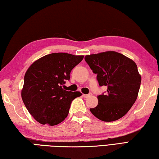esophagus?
<instances>
[{
	"mask_svg": "<svg viewBox=\"0 0 159 159\" xmlns=\"http://www.w3.org/2000/svg\"><path fill=\"white\" fill-rule=\"evenodd\" d=\"M91 95H92V93H89V94H86V95L84 94V95H83V97L84 98H89V97H91Z\"/></svg>",
	"mask_w": 159,
	"mask_h": 159,
	"instance_id": "34e87169",
	"label": "esophagus"
}]
</instances>
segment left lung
Here are the masks:
<instances>
[{
    "instance_id": "1",
    "label": "left lung",
    "mask_w": 159,
    "mask_h": 159,
    "mask_svg": "<svg viewBox=\"0 0 159 159\" xmlns=\"http://www.w3.org/2000/svg\"><path fill=\"white\" fill-rule=\"evenodd\" d=\"M85 61L97 74L100 86L107 87L98 96V104L90 109L96 118L104 122L121 118L135 102L141 82L136 63L122 54L107 51L86 55Z\"/></svg>"
}]
</instances>
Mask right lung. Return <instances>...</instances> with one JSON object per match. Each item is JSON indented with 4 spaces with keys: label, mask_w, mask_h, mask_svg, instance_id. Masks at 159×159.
<instances>
[{
    "label": "right lung",
    "mask_w": 159,
    "mask_h": 159,
    "mask_svg": "<svg viewBox=\"0 0 159 159\" xmlns=\"http://www.w3.org/2000/svg\"><path fill=\"white\" fill-rule=\"evenodd\" d=\"M83 55L58 52L43 57L29 67L24 77L21 97L36 120L53 126L66 118L70 104L82 93L63 89L70 73L82 61Z\"/></svg>",
    "instance_id": "right-lung-1"
}]
</instances>
